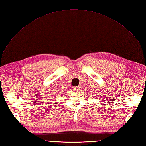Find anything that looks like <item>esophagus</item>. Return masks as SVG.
<instances>
[{
	"label": "esophagus",
	"mask_w": 146,
	"mask_h": 146,
	"mask_svg": "<svg viewBox=\"0 0 146 146\" xmlns=\"http://www.w3.org/2000/svg\"><path fill=\"white\" fill-rule=\"evenodd\" d=\"M73 89H74V90H78V88H77V87H73Z\"/></svg>",
	"instance_id": "34e87169"
}]
</instances>
